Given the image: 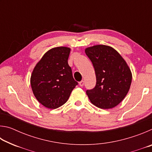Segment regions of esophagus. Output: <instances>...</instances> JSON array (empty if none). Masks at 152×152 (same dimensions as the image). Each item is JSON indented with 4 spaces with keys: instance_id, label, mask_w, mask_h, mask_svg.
Instances as JSON below:
<instances>
[{
    "instance_id": "34e87169",
    "label": "esophagus",
    "mask_w": 152,
    "mask_h": 152,
    "mask_svg": "<svg viewBox=\"0 0 152 152\" xmlns=\"http://www.w3.org/2000/svg\"><path fill=\"white\" fill-rule=\"evenodd\" d=\"M84 84V82L83 80H82L79 82V85L80 86H83Z\"/></svg>"
}]
</instances>
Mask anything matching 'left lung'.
Here are the masks:
<instances>
[{"instance_id":"obj_1","label":"left lung","mask_w":152,"mask_h":152,"mask_svg":"<svg viewBox=\"0 0 152 152\" xmlns=\"http://www.w3.org/2000/svg\"><path fill=\"white\" fill-rule=\"evenodd\" d=\"M96 74L94 88L86 94L94 106L103 109L119 104L129 91L132 73L126 61L114 48L96 45L85 49Z\"/></svg>"}]
</instances>
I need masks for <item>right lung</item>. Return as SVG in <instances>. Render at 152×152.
<instances>
[{
	"label": "right lung",
	"instance_id": "right-lung-1",
	"mask_svg": "<svg viewBox=\"0 0 152 152\" xmlns=\"http://www.w3.org/2000/svg\"><path fill=\"white\" fill-rule=\"evenodd\" d=\"M70 50L68 47L51 48L32 72L30 83L33 93L48 109H55L65 104L78 84L68 63Z\"/></svg>",
	"mask_w": 152,
	"mask_h": 152
}]
</instances>
